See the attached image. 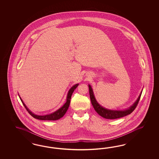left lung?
I'll return each mask as SVG.
<instances>
[{
	"mask_svg": "<svg viewBox=\"0 0 159 159\" xmlns=\"http://www.w3.org/2000/svg\"><path fill=\"white\" fill-rule=\"evenodd\" d=\"M89 94L90 97V100L95 111H96L102 117L106 119H109V120L117 119V118H122L130 114V113H132L133 111H134V110L136 108L142 94V92H141L137 100L135 101L132 106H130V107L128 108V109H126L125 110H108L104 108L103 107L100 106L98 103L94 95V93L93 91L92 87L90 85H89Z\"/></svg>",
	"mask_w": 159,
	"mask_h": 159,
	"instance_id": "left-lung-1",
	"label": "left lung"
}]
</instances>
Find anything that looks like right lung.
I'll return each mask as SVG.
<instances>
[{
    "mask_svg": "<svg viewBox=\"0 0 159 159\" xmlns=\"http://www.w3.org/2000/svg\"><path fill=\"white\" fill-rule=\"evenodd\" d=\"M79 84H76L75 85H74L72 87L70 90H69L68 93H67V98H66V102H65V104L63 106L60 108L59 109H58L57 111H55L53 113H51L50 114L48 115H45V116H38L36 114H34V113H33L31 111H30L29 108L26 107L25 105L23 100H21V98L20 97V100L21 102H23V105H24L25 108H26L27 111L29 112V114L32 116L33 117H34V118L38 119L39 120H58L59 119H60L61 118H62L63 116L65 114V113L66 112L67 109L70 105V98L72 95V93L74 92V90L76 89V88L78 86Z\"/></svg>",
    "mask_w": 159,
    "mask_h": 159,
    "instance_id": "obj_1",
    "label": "right lung"
}]
</instances>
